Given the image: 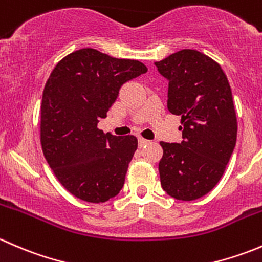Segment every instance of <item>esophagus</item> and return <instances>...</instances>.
<instances>
[{
	"instance_id": "34e87169",
	"label": "esophagus",
	"mask_w": 262,
	"mask_h": 262,
	"mask_svg": "<svg viewBox=\"0 0 262 262\" xmlns=\"http://www.w3.org/2000/svg\"><path fill=\"white\" fill-rule=\"evenodd\" d=\"M138 143H139V147H143V146H146V144L149 143V141H147V139H144V138H142V137H139V138H138Z\"/></svg>"
}]
</instances>
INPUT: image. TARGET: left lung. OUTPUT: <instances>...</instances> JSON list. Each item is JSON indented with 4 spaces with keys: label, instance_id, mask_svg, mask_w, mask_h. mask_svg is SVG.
<instances>
[{
    "label": "left lung",
    "instance_id": "8db88e82",
    "mask_svg": "<svg viewBox=\"0 0 262 262\" xmlns=\"http://www.w3.org/2000/svg\"><path fill=\"white\" fill-rule=\"evenodd\" d=\"M168 80L167 107L181 116V143L161 142V186L190 202L210 191L226 171L237 139L231 86L221 66L195 49H182L155 63Z\"/></svg>",
    "mask_w": 262,
    "mask_h": 262
}]
</instances>
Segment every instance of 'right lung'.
<instances>
[{
  "label": "right lung",
  "mask_w": 262,
  "mask_h": 262,
  "mask_svg": "<svg viewBox=\"0 0 262 262\" xmlns=\"http://www.w3.org/2000/svg\"><path fill=\"white\" fill-rule=\"evenodd\" d=\"M147 72L139 60L118 59L83 48L66 55L50 73L40 107V143L55 178L89 203L119 194L138 147L134 136L97 128L121 84Z\"/></svg>",
  "instance_id": "add662e5"
}]
</instances>
